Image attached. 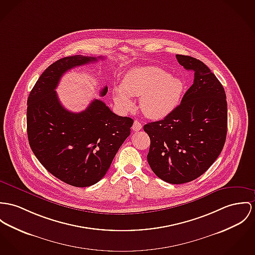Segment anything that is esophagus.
Here are the masks:
<instances>
[{
    "label": "esophagus",
    "instance_id": "1",
    "mask_svg": "<svg viewBox=\"0 0 255 255\" xmlns=\"http://www.w3.org/2000/svg\"><path fill=\"white\" fill-rule=\"evenodd\" d=\"M141 127H142L141 123H140V122H138L137 120H135V121H134V124H133V127H132V129H133V131L137 132V131H139V130L141 129Z\"/></svg>",
    "mask_w": 255,
    "mask_h": 255
}]
</instances>
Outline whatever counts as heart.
Instances as JSON below:
<instances>
[{
  "mask_svg": "<svg viewBox=\"0 0 255 255\" xmlns=\"http://www.w3.org/2000/svg\"><path fill=\"white\" fill-rule=\"evenodd\" d=\"M184 90V83L170 76L156 66L138 67L130 70L115 88L118 106L128 111L133 108L131 96L139 98V109L147 118L160 119L169 116L178 105Z\"/></svg>",
  "mask_w": 255,
  "mask_h": 255,
  "instance_id": "obj_1",
  "label": "heart"
}]
</instances>
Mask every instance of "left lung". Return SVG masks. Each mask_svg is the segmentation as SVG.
<instances>
[{
	"label": "left lung",
	"instance_id": "1",
	"mask_svg": "<svg viewBox=\"0 0 255 255\" xmlns=\"http://www.w3.org/2000/svg\"><path fill=\"white\" fill-rule=\"evenodd\" d=\"M194 81L166 118L143 126L150 138L147 162L159 178L173 184L202 176L219 156L227 134L224 88L200 60L176 55Z\"/></svg>",
	"mask_w": 255,
	"mask_h": 255
}]
</instances>
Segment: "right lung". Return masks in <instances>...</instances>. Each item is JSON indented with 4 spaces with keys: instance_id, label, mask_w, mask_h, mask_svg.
<instances>
[{
    "instance_id": "obj_1",
    "label": "right lung",
    "mask_w": 255,
    "mask_h": 255,
    "mask_svg": "<svg viewBox=\"0 0 255 255\" xmlns=\"http://www.w3.org/2000/svg\"><path fill=\"white\" fill-rule=\"evenodd\" d=\"M104 57L75 55L59 59L39 77L27 101V134L40 164L60 180L86 187L105 176L119 147L129 137L133 119L114 114L101 100L73 113L55 91L69 70ZM108 87L101 91L105 96Z\"/></svg>"
}]
</instances>
